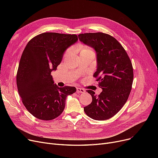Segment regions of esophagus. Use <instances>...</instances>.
Listing matches in <instances>:
<instances>
[{"label": "esophagus", "instance_id": "obj_1", "mask_svg": "<svg viewBox=\"0 0 158 158\" xmlns=\"http://www.w3.org/2000/svg\"><path fill=\"white\" fill-rule=\"evenodd\" d=\"M77 92L78 94H83L85 92V90L82 88H77Z\"/></svg>", "mask_w": 158, "mask_h": 158}]
</instances>
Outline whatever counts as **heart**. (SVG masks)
Returning <instances> with one entry per match:
<instances>
[{"label":"heart","instance_id":"obj_1","mask_svg":"<svg viewBox=\"0 0 158 158\" xmlns=\"http://www.w3.org/2000/svg\"><path fill=\"white\" fill-rule=\"evenodd\" d=\"M77 51L80 52V55L83 54H88V53L94 52L92 48H91L89 47H88L86 45H78L77 47Z\"/></svg>","mask_w":158,"mask_h":158}]
</instances>
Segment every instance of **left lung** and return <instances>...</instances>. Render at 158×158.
I'll return each mask as SVG.
<instances>
[{
	"mask_svg": "<svg viewBox=\"0 0 158 158\" xmlns=\"http://www.w3.org/2000/svg\"><path fill=\"white\" fill-rule=\"evenodd\" d=\"M79 39L97 52V69L94 77L102 89L97 95L87 92L92 102L84 107L85 113L97 120H107L117 114L127 102L133 81V68L122 45L114 37L103 32L84 33Z\"/></svg>",
	"mask_w": 158,
	"mask_h": 158,
	"instance_id": "obj_1",
	"label": "left lung"
}]
</instances>
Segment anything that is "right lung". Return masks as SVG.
Listing matches in <instances>:
<instances>
[{
	"label": "right lung",
	"instance_id": "1",
	"mask_svg": "<svg viewBox=\"0 0 158 158\" xmlns=\"http://www.w3.org/2000/svg\"><path fill=\"white\" fill-rule=\"evenodd\" d=\"M77 40L76 35L44 32L32 38L24 48L16 85L22 103L35 117L51 120L59 117L66 97L76 92L75 87L54 85L51 72L60 64L65 50Z\"/></svg>",
	"mask_w": 158,
	"mask_h": 158
}]
</instances>
